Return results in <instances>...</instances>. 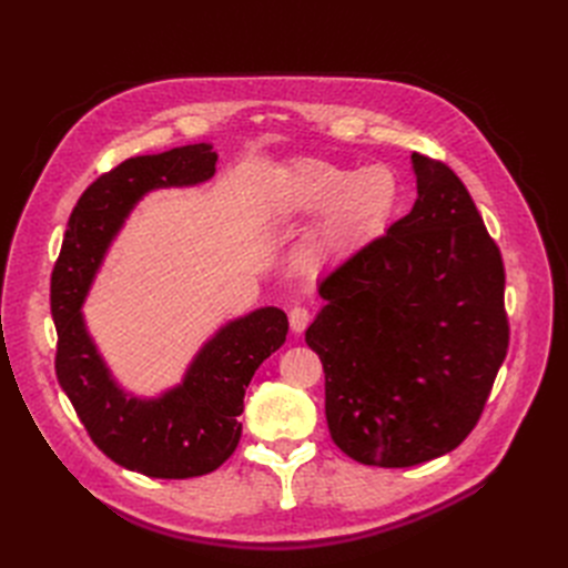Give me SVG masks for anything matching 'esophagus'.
Masks as SVG:
<instances>
[{
	"label": "esophagus",
	"mask_w": 568,
	"mask_h": 568,
	"mask_svg": "<svg viewBox=\"0 0 568 568\" xmlns=\"http://www.w3.org/2000/svg\"><path fill=\"white\" fill-rule=\"evenodd\" d=\"M307 324H311V311H307V307H301V305L291 307V311H288V326H291V332L301 334Z\"/></svg>",
	"instance_id": "1"
}]
</instances>
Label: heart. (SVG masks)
Returning a JSON list of instances; mask_svg holds the SVG:
<instances>
[{"label":"heart","mask_w":568,"mask_h":568,"mask_svg":"<svg viewBox=\"0 0 568 568\" xmlns=\"http://www.w3.org/2000/svg\"><path fill=\"white\" fill-rule=\"evenodd\" d=\"M398 199V178L386 165L351 168L313 159L286 170L277 213L291 222L317 217L298 244V263L322 270L374 242L390 222Z\"/></svg>","instance_id":"b5f03b06"}]
</instances>
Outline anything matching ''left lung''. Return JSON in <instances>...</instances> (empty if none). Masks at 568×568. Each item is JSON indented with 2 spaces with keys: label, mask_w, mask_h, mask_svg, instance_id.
Masks as SVG:
<instances>
[{
  "label": "left lung",
  "mask_w": 568,
  "mask_h": 568,
  "mask_svg": "<svg viewBox=\"0 0 568 568\" xmlns=\"http://www.w3.org/2000/svg\"><path fill=\"white\" fill-rule=\"evenodd\" d=\"M409 161L412 211L320 282L305 332L334 443L388 469L469 436L509 343L503 257L467 186L445 163Z\"/></svg>",
  "instance_id": "8db88e82"
}]
</instances>
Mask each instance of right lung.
Here are the masks:
<instances>
[{"label": "right lung", "instance_id": "add662e5", "mask_svg": "<svg viewBox=\"0 0 568 568\" xmlns=\"http://www.w3.org/2000/svg\"><path fill=\"white\" fill-rule=\"evenodd\" d=\"M215 163L213 144L201 142L134 156L101 175L73 209L51 274L59 384L97 448L151 478L211 474L236 450L246 388L288 332L280 307H255L203 343L180 384L136 395L115 379L88 329L82 305L134 205L159 189L205 184Z\"/></svg>", "mask_w": 568, "mask_h": 568}]
</instances>
